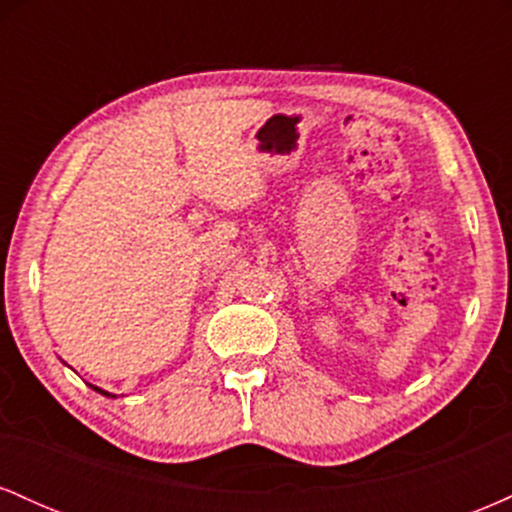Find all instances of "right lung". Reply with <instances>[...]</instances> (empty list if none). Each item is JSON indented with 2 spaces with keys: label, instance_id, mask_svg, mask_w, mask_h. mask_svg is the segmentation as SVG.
<instances>
[{
  "label": "right lung",
  "instance_id": "obj_1",
  "mask_svg": "<svg viewBox=\"0 0 512 512\" xmlns=\"http://www.w3.org/2000/svg\"><path fill=\"white\" fill-rule=\"evenodd\" d=\"M93 387V385H91ZM93 390L96 392H101V395H108V397H115V395H110V392H105V390H101V387H93Z\"/></svg>",
  "mask_w": 512,
  "mask_h": 512
}]
</instances>
